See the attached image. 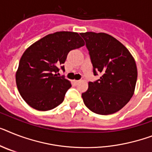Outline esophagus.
I'll list each match as a JSON object with an SVG mask.
<instances>
[{
    "label": "esophagus",
    "instance_id": "obj_1",
    "mask_svg": "<svg viewBox=\"0 0 152 152\" xmlns=\"http://www.w3.org/2000/svg\"><path fill=\"white\" fill-rule=\"evenodd\" d=\"M80 81H80V80H75V84H78L79 82H80Z\"/></svg>",
    "mask_w": 152,
    "mask_h": 152
}]
</instances>
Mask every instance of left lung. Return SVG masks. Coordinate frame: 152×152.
Instances as JSON below:
<instances>
[{
    "label": "left lung",
    "instance_id": "1",
    "mask_svg": "<svg viewBox=\"0 0 152 152\" xmlns=\"http://www.w3.org/2000/svg\"><path fill=\"white\" fill-rule=\"evenodd\" d=\"M89 53L95 76L99 79L88 84L81 94L91 112L113 114L121 110L132 97L137 77L136 63L127 49L106 33H81Z\"/></svg>",
    "mask_w": 152,
    "mask_h": 152
}]
</instances>
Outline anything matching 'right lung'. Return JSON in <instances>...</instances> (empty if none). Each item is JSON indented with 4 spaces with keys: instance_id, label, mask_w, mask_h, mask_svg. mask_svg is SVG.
<instances>
[{
    "instance_id": "obj_1",
    "label": "right lung",
    "mask_w": 152,
    "mask_h": 152,
    "mask_svg": "<svg viewBox=\"0 0 152 152\" xmlns=\"http://www.w3.org/2000/svg\"><path fill=\"white\" fill-rule=\"evenodd\" d=\"M85 45L77 32H57L50 34L29 46L22 56L16 73L20 95L31 107L40 111L54 109L64 99L71 87L64 76L67 54Z\"/></svg>"
}]
</instances>
